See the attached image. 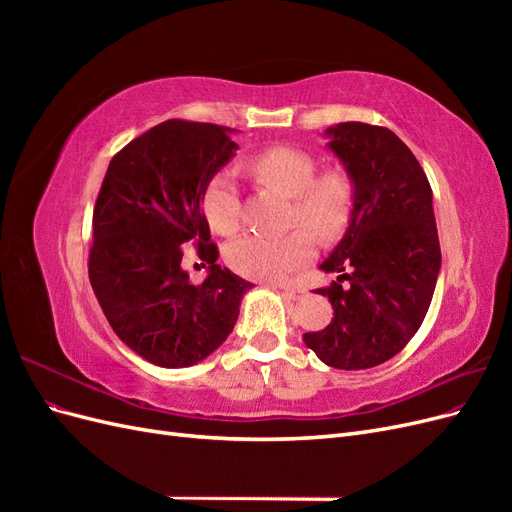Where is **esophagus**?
I'll list each match as a JSON object with an SVG mask.
<instances>
[{
    "instance_id": "esophagus-1",
    "label": "esophagus",
    "mask_w": 512,
    "mask_h": 512,
    "mask_svg": "<svg viewBox=\"0 0 512 512\" xmlns=\"http://www.w3.org/2000/svg\"><path fill=\"white\" fill-rule=\"evenodd\" d=\"M277 288H280V292L284 294L286 299H290V301H297V299H301L303 294H305V290H303V288H299V286H290V284H280Z\"/></svg>"
}]
</instances>
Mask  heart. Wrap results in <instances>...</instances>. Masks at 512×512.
<instances>
[{
  "label": "heart",
  "instance_id": "obj_1",
  "mask_svg": "<svg viewBox=\"0 0 512 512\" xmlns=\"http://www.w3.org/2000/svg\"><path fill=\"white\" fill-rule=\"evenodd\" d=\"M247 168L260 183L290 196V224L305 228H294L282 237L247 232L228 243L226 262L250 280L280 282L314 258L312 232L322 241L344 235L354 211V181L344 168L318 173V160L312 153L288 145L256 151L247 158ZM200 207L209 228L218 235L226 237L239 230L241 194L228 170H220L205 183Z\"/></svg>",
  "mask_w": 512,
  "mask_h": 512
}]
</instances>
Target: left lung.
I'll return each mask as SVG.
<instances>
[{
    "label": "left lung",
    "instance_id": "1",
    "mask_svg": "<svg viewBox=\"0 0 512 512\" xmlns=\"http://www.w3.org/2000/svg\"><path fill=\"white\" fill-rule=\"evenodd\" d=\"M327 134L356 198L344 239L320 265L342 273L316 290L329 297L333 320L303 339L335 369H369L406 348L436 290L442 254L431 185L389 128L346 121Z\"/></svg>",
    "mask_w": 512,
    "mask_h": 512
}]
</instances>
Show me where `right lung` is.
<instances>
[{
    "label": "right lung",
    "instance_id": "right-lung-1",
    "mask_svg": "<svg viewBox=\"0 0 512 512\" xmlns=\"http://www.w3.org/2000/svg\"><path fill=\"white\" fill-rule=\"evenodd\" d=\"M228 132L168 119L115 153L98 192L89 282L117 337L153 365L203 361L230 335L252 288L215 265L220 252L200 207L205 183L235 156ZM183 242L212 265L203 285L180 269Z\"/></svg>",
    "mask_w": 512,
    "mask_h": 512
}]
</instances>
